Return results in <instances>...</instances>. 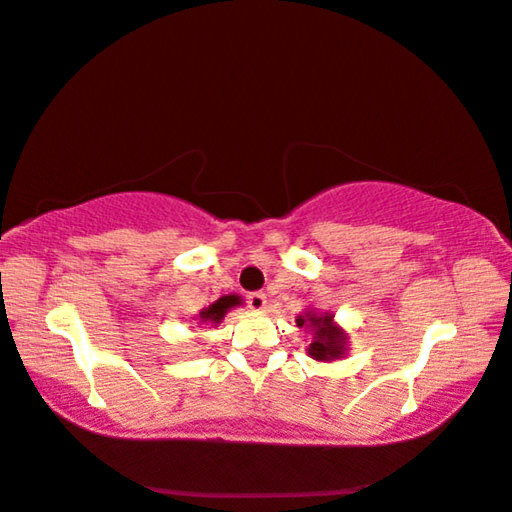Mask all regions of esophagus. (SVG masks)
Here are the masks:
<instances>
[{
	"mask_svg": "<svg viewBox=\"0 0 512 512\" xmlns=\"http://www.w3.org/2000/svg\"><path fill=\"white\" fill-rule=\"evenodd\" d=\"M247 303H249L251 310L261 312V310H265V305H268V298H265L263 291H251L247 296Z\"/></svg>",
	"mask_w": 512,
	"mask_h": 512,
	"instance_id": "esophagus-1",
	"label": "esophagus"
}]
</instances>
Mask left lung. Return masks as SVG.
Instances as JSON below:
<instances>
[{
    "label": "left lung",
    "instance_id": "obj_1",
    "mask_svg": "<svg viewBox=\"0 0 512 512\" xmlns=\"http://www.w3.org/2000/svg\"><path fill=\"white\" fill-rule=\"evenodd\" d=\"M296 324L300 328H310L312 342L307 347V354L314 361H335L342 359L347 352V335L342 328L335 326L333 314H317V312H305V317H298Z\"/></svg>",
    "mask_w": 512,
    "mask_h": 512
}]
</instances>
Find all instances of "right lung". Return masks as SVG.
Instances as JSON below:
<instances>
[{"label": "right lung", "mask_w": 512, "mask_h": 512, "mask_svg": "<svg viewBox=\"0 0 512 512\" xmlns=\"http://www.w3.org/2000/svg\"><path fill=\"white\" fill-rule=\"evenodd\" d=\"M235 305H240V296H223L200 312V321L202 324H221L226 312Z\"/></svg>", "instance_id": "add662e5"}]
</instances>
